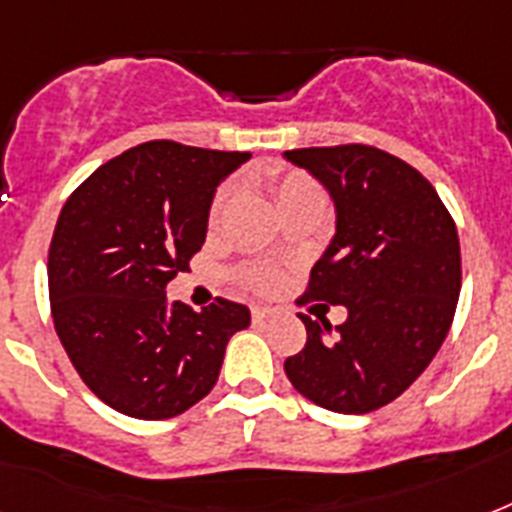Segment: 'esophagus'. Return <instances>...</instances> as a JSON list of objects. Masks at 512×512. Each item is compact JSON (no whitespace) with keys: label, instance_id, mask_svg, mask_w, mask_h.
I'll list each match as a JSON object with an SVG mask.
<instances>
[{"label":"esophagus","instance_id":"34e87169","mask_svg":"<svg viewBox=\"0 0 512 512\" xmlns=\"http://www.w3.org/2000/svg\"><path fill=\"white\" fill-rule=\"evenodd\" d=\"M276 308H265V305H255V308H252V319L255 321H268V319H273V316H276Z\"/></svg>","mask_w":512,"mask_h":512}]
</instances>
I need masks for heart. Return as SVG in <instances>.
Instances as JSON below:
<instances>
[{"label":"heart","instance_id":"obj_1","mask_svg":"<svg viewBox=\"0 0 512 512\" xmlns=\"http://www.w3.org/2000/svg\"><path fill=\"white\" fill-rule=\"evenodd\" d=\"M308 191H319V188H316V183L308 180L305 175H287V177H281V180H276V185H273V193H276V201H279V204L281 201L292 199V196H297V193H308ZM225 199H228V191L217 193L215 204H212V217L220 215ZM252 284L260 289H271L273 284H276V273L268 271V268L252 271Z\"/></svg>","mask_w":512,"mask_h":512}]
</instances>
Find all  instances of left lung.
Segmentation results:
<instances>
[{"mask_svg": "<svg viewBox=\"0 0 512 512\" xmlns=\"http://www.w3.org/2000/svg\"><path fill=\"white\" fill-rule=\"evenodd\" d=\"M281 156L316 177L335 204V236L305 297L348 311L337 329L300 316L308 342L284 372L329 412H374L428 369L452 327L462 284L457 228L436 188L380 148Z\"/></svg>", "mask_w": 512, "mask_h": 512, "instance_id": "8db88e82", "label": "left lung"}]
</instances>
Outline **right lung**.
I'll return each mask as SVG.
<instances>
[{
    "instance_id": "obj_1",
    "label": "right lung",
    "mask_w": 512,
    "mask_h": 512,
    "mask_svg": "<svg viewBox=\"0 0 512 512\" xmlns=\"http://www.w3.org/2000/svg\"><path fill=\"white\" fill-rule=\"evenodd\" d=\"M252 154L151 140L84 180L47 257L55 332L95 396L138 420H167L215 388L249 308L191 311L167 284L207 239L217 185Z\"/></svg>"
}]
</instances>
